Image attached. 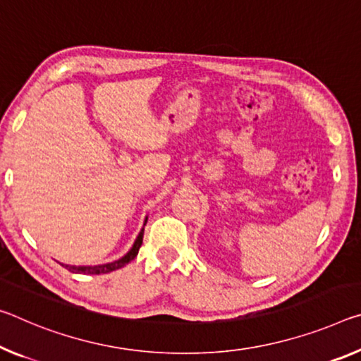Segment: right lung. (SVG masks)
Listing matches in <instances>:
<instances>
[{"mask_svg": "<svg viewBox=\"0 0 361 361\" xmlns=\"http://www.w3.org/2000/svg\"><path fill=\"white\" fill-rule=\"evenodd\" d=\"M146 221H147V219H146ZM146 221H145V225H146ZM142 234H145V228H142V230L140 231L138 238H136L133 247L128 250V254L123 255L122 259H118L116 262L104 263V265H96V267H71V265H62V267H66L67 270L72 271V273H83V274H102V273H111L114 270H118V268L125 267L127 263L133 260L136 255H138V250H140L141 244H142Z\"/></svg>", "mask_w": 361, "mask_h": 361, "instance_id": "1", "label": "right lung"}]
</instances>
